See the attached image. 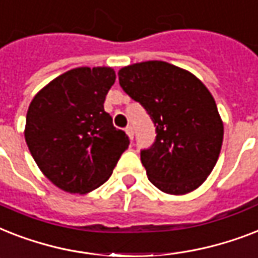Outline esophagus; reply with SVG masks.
Here are the masks:
<instances>
[{
    "label": "esophagus",
    "instance_id": "34e87169",
    "mask_svg": "<svg viewBox=\"0 0 258 258\" xmlns=\"http://www.w3.org/2000/svg\"><path fill=\"white\" fill-rule=\"evenodd\" d=\"M125 132H126L127 137H129L131 140H133V137H135V131H133V126H131V125H129V126H126L125 127Z\"/></svg>",
    "mask_w": 258,
    "mask_h": 258
}]
</instances>
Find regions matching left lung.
I'll use <instances>...</instances> for the list:
<instances>
[{
    "label": "left lung",
    "mask_w": 258,
    "mask_h": 258,
    "mask_svg": "<svg viewBox=\"0 0 258 258\" xmlns=\"http://www.w3.org/2000/svg\"><path fill=\"white\" fill-rule=\"evenodd\" d=\"M118 80L156 126L154 144L141 150L150 182L168 195L197 189L213 170L224 139L211 92L195 74L164 61L127 65Z\"/></svg>",
    "instance_id": "8db88e82"
}]
</instances>
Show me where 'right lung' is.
<instances>
[{"instance_id":"1","label":"right lung","mask_w":258,"mask_h":258,"mask_svg":"<svg viewBox=\"0 0 258 258\" xmlns=\"http://www.w3.org/2000/svg\"><path fill=\"white\" fill-rule=\"evenodd\" d=\"M114 81L112 68H76L49 82L29 105L25 141L47 180L68 193L101 186L129 146L104 110Z\"/></svg>"}]
</instances>
